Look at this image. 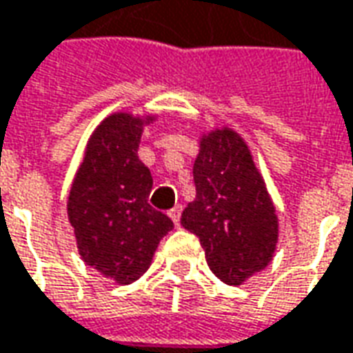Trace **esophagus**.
I'll use <instances>...</instances> for the list:
<instances>
[{
  "label": "esophagus",
  "instance_id": "esophagus-1",
  "mask_svg": "<svg viewBox=\"0 0 353 353\" xmlns=\"http://www.w3.org/2000/svg\"><path fill=\"white\" fill-rule=\"evenodd\" d=\"M181 212H182V205H176V208H172L171 212H169V217H171L174 225H179V221H181Z\"/></svg>",
  "mask_w": 353,
  "mask_h": 353
}]
</instances>
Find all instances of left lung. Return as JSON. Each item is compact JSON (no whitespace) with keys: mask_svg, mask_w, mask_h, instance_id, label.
Segmentation results:
<instances>
[{"mask_svg":"<svg viewBox=\"0 0 353 353\" xmlns=\"http://www.w3.org/2000/svg\"><path fill=\"white\" fill-rule=\"evenodd\" d=\"M196 198L181 225L200 239L210 270L227 285L262 272L278 245V215L247 141L231 128L202 134L194 161Z\"/></svg>","mask_w":353,"mask_h":353,"instance_id":"obj_1","label":"left lung"}]
</instances>
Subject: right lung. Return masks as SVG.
Wrapping results in <instances>:
<instances>
[{"label": "right lung", "mask_w": 353, "mask_h": 353, "mask_svg": "<svg viewBox=\"0 0 353 353\" xmlns=\"http://www.w3.org/2000/svg\"><path fill=\"white\" fill-rule=\"evenodd\" d=\"M155 114L112 112L94 128L68 196V217L87 266L120 285L141 278L172 229L148 198L149 169L139 161L141 132Z\"/></svg>", "instance_id": "add662e5"}]
</instances>
